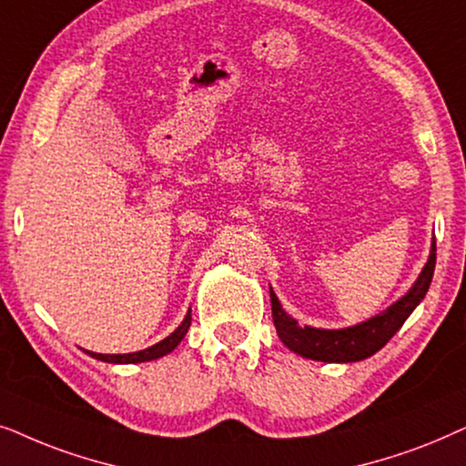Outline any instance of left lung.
<instances>
[{"instance_id":"8db88e82","label":"left lung","mask_w":466,"mask_h":466,"mask_svg":"<svg viewBox=\"0 0 466 466\" xmlns=\"http://www.w3.org/2000/svg\"><path fill=\"white\" fill-rule=\"evenodd\" d=\"M437 247L435 240L431 245V256L421 268L420 277L409 288L405 296L392 302L386 311L373 315V318L360 321L356 326L347 328H313L300 326L291 315L285 311L275 291L270 288V305H272V321H275L277 334L281 343L298 356L318 360V362H360L367 360L381 350L400 326L405 324L413 309L424 300L428 288H431L432 275H435Z\"/></svg>"}]
</instances>
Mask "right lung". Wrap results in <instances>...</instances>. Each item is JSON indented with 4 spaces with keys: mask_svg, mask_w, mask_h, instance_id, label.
Listing matches in <instances>:
<instances>
[{
    "mask_svg": "<svg viewBox=\"0 0 466 466\" xmlns=\"http://www.w3.org/2000/svg\"><path fill=\"white\" fill-rule=\"evenodd\" d=\"M191 326V309L185 315V319L181 321V326L177 328L175 332L168 334L164 340H159V343H155L151 347H147V350H140V351H132V353H96V351H86L91 358L96 360H102V362H108V364H138V362H151V360H157V358H164L168 356V353L175 350V347L181 343L185 339V334H187Z\"/></svg>",
    "mask_w": 466,
    "mask_h": 466,
    "instance_id": "1",
    "label": "right lung"
}]
</instances>
